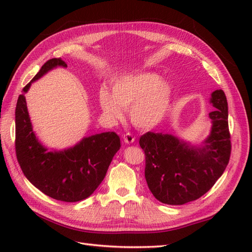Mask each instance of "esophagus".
Here are the masks:
<instances>
[{
    "label": "esophagus",
    "mask_w": 252,
    "mask_h": 252,
    "mask_svg": "<svg viewBox=\"0 0 252 252\" xmlns=\"http://www.w3.org/2000/svg\"><path fill=\"white\" fill-rule=\"evenodd\" d=\"M123 140L126 144H132L134 142V136L131 133H126L123 135Z\"/></svg>",
    "instance_id": "1"
}]
</instances>
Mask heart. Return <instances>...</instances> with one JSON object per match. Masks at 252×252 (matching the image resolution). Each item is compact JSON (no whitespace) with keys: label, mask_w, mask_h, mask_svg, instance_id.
I'll list each match as a JSON object with an SVG mask.
<instances>
[{"label":"heart","mask_w":252,"mask_h":252,"mask_svg":"<svg viewBox=\"0 0 252 252\" xmlns=\"http://www.w3.org/2000/svg\"><path fill=\"white\" fill-rule=\"evenodd\" d=\"M111 91L102 87L97 101L104 116L111 121L124 117L123 109H130L132 124L144 130L158 127L168 114L173 87L158 74L142 72L120 77L112 83Z\"/></svg>","instance_id":"1"}]
</instances>
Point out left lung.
<instances>
[{"label":"left lung","mask_w":252,"mask_h":252,"mask_svg":"<svg viewBox=\"0 0 252 252\" xmlns=\"http://www.w3.org/2000/svg\"><path fill=\"white\" fill-rule=\"evenodd\" d=\"M211 130L200 145L168 133L147 132L140 146L146 156L145 179L157 200L183 205L199 199L216 184L229 162L231 144L228 104L222 89L211 94Z\"/></svg>","instance_id":"8db88e82"}]
</instances>
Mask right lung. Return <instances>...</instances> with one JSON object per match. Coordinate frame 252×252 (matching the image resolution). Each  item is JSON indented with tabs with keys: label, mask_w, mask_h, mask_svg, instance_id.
I'll use <instances>...</instances> for the list:
<instances>
[{
	"label": "right lung",
	"mask_w": 252,
	"mask_h": 252,
	"mask_svg": "<svg viewBox=\"0 0 252 252\" xmlns=\"http://www.w3.org/2000/svg\"><path fill=\"white\" fill-rule=\"evenodd\" d=\"M57 67L66 68L61 59H51L23 88L16 107V152L27 180L43 193L63 202L87 199L104 180L114 155L121 147L116 132L85 136L72 147L48 150L36 138L27 109L25 94L33 82Z\"/></svg>",
	"instance_id": "1"
}]
</instances>
